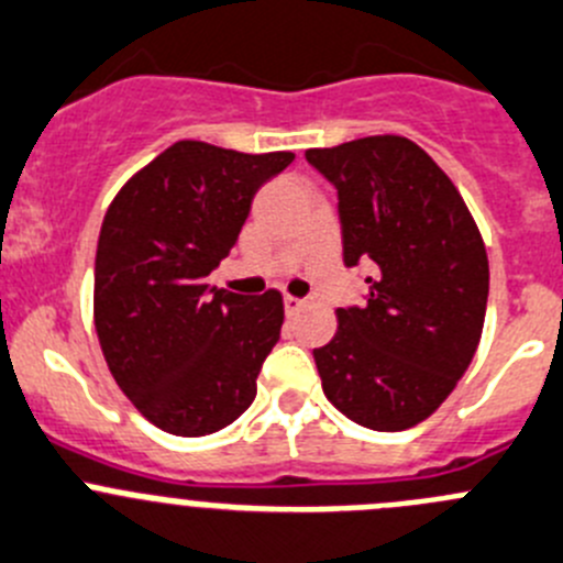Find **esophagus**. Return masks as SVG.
Instances as JSON below:
<instances>
[{"instance_id": "34e87169", "label": "esophagus", "mask_w": 563, "mask_h": 563, "mask_svg": "<svg viewBox=\"0 0 563 563\" xmlns=\"http://www.w3.org/2000/svg\"><path fill=\"white\" fill-rule=\"evenodd\" d=\"M303 298H292V296H285V312L287 314H296V312H301L303 309Z\"/></svg>"}]
</instances>
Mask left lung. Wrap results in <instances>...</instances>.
<instances>
[{
	"instance_id": "8db88e82",
	"label": "left lung",
	"mask_w": 563,
	"mask_h": 563,
	"mask_svg": "<svg viewBox=\"0 0 563 563\" xmlns=\"http://www.w3.org/2000/svg\"><path fill=\"white\" fill-rule=\"evenodd\" d=\"M336 190L345 267L365 265V303L336 309L314 347L323 393L373 431L426 420L470 367L484 329L489 260L464 198L398 135L309 148Z\"/></svg>"
}]
</instances>
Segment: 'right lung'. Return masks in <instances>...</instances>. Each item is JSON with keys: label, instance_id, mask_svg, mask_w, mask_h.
<instances>
[{"label": "right lung", "instance_id": "1", "mask_svg": "<svg viewBox=\"0 0 563 563\" xmlns=\"http://www.w3.org/2000/svg\"><path fill=\"white\" fill-rule=\"evenodd\" d=\"M292 159L179 141L107 210L96 331L118 387L163 431L207 437L254 404L256 376L282 334V296H238L207 276L238 243L256 190Z\"/></svg>", "mask_w": 563, "mask_h": 563}]
</instances>
